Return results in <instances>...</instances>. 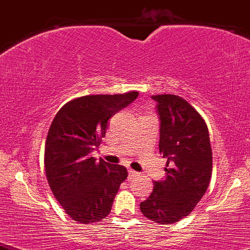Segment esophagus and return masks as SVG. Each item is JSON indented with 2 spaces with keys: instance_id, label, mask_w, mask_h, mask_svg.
Wrapping results in <instances>:
<instances>
[{
  "instance_id": "34e87169",
  "label": "esophagus",
  "mask_w": 250,
  "mask_h": 250,
  "mask_svg": "<svg viewBox=\"0 0 250 250\" xmlns=\"http://www.w3.org/2000/svg\"><path fill=\"white\" fill-rule=\"evenodd\" d=\"M128 173H129V179H134V178H136V176L140 175V173H137L134 169H129Z\"/></svg>"
}]
</instances>
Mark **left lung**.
<instances>
[{
	"mask_svg": "<svg viewBox=\"0 0 250 250\" xmlns=\"http://www.w3.org/2000/svg\"><path fill=\"white\" fill-rule=\"evenodd\" d=\"M160 120L159 152L167 158L166 178L153 182L141 211L154 223L168 225L189 216L209 187L212 150L208 125L187 100L174 94L151 97Z\"/></svg>",
	"mask_w": 250,
	"mask_h": 250,
	"instance_id": "8db88e82",
	"label": "left lung"
}]
</instances>
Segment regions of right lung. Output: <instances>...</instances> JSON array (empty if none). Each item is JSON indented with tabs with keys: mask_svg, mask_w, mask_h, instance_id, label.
<instances>
[{
	"mask_svg": "<svg viewBox=\"0 0 250 250\" xmlns=\"http://www.w3.org/2000/svg\"><path fill=\"white\" fill-rule=\"evenodd\" d=\"M138 97L94 94L76 98L59 110L45 144L47 181L62 209L75 222L93 224L112 209L127 168L91 157L105 137L107 121Z\"/></svg>",
	"mask_w": 250,
	"mask_h": 250,
	"instance_id": "right-lung-1",
	"label": "right lung"
}]
</instances>
